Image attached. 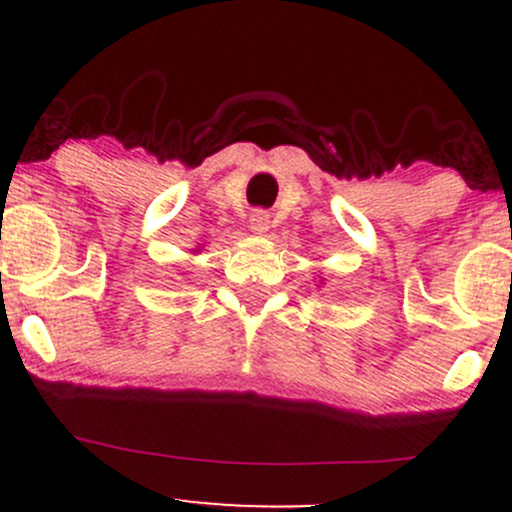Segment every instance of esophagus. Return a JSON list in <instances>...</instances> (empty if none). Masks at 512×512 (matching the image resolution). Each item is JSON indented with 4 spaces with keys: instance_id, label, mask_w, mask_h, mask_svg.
Instances as JSON below:
<instances>
[{
    "instance_id": "1",
    "label": "esophagus",
    "mask_w": 512,
    "mask_h": 512,
    "mask_svg": "<svg viewBox=\"0 0 512 512\" xmlns=\"http://www.w3.org/2000/svg\"><path fill=\"white\" fill-rule=\"evenodd\" d=\"M250 228L255 233H267L269 231V214L264 209H255L250 214Z\"/></svg>"
}]
</instances>
